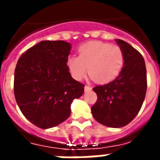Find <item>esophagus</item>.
<instances>
[{
	"mask_svg": "<svg viewBox=\"0 0 160 160\" xmlns=\"http://www.w3.org/2000/svg\"><path fill=\"white\" fill-rule=\"evenodd\" d=\"M92 90V87L90 86H86L85 87V92H88V91Z\"/></svg>",
	"mask_w": 160,
	"mask_h": 160,
	"instance_id": "34e87169",
	"label": "esophagus"
}]
</instances>
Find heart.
<instances>
[{
  "label": "heart",
  "mask_w": 160,
  "mask_h": 160,
  "mask_svg": "<svg viewBox=\"0 0 160 160\" xmlns=\"http://www.w3.org/2000/svg\"><path fill=\"white\" fill-rule=\"evenodd\" d=\"M78 52V56H71L67 61L71 75L77 80L83 79L88 68L97 83H108L118 77L123 67V51L119 46L92 41L80 46Z\"/></svg>",
  "instance_id": "1"
}]
</instances>
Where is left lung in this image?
Instances as JSON below:
<instances>
[{
    "label": "left lung",
    "mask_w": 160,
    "mask_h": 160,
    "mask_svg": "<svg viewBox=\"0 0 160 160\" xmlns=\"http://www.w3.org/2000/svg\"><path fill=\"white\" fill-rule=\"evenodd\" d=\"M124 55L122 69L113 81L96 86L98 100L92 113L98 122L110 128H122L141 110L147 92V69L141 53L123 40L116 39Z\"/></svg>",
    "instance_id": "left-lung-1"
}]
</instances>
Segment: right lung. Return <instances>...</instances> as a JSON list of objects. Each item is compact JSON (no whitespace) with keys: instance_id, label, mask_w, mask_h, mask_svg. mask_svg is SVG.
Instances as JSON below:
<instances>
[{"instance_id":"obj_1","label":"right lung","mask_w":160,"mask_h":160,"mask_svg":"<svg viewBox=\"0 0 160 160\" xmlns=\"http://www.w3.org/2000/svg\"><path fill=\"white\" fill-rule=\"evenodd\" d=\"M71 43L41 41L24 53L14 71V96L22 114L40 128H50L69 118L71 104L84 92L67 61Z\"/></svg>"}]
</instances>
